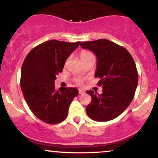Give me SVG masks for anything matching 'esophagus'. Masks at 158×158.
<instances>
[{"instance_id":"34e87169","label":"esophagus","mask_w":158,"mask_h":158,"mask_svg":"<svg viewBox=\"0 0 158 158\" xmlns=\"http://www.w3.org/2000/svg\"><path fill=\"white\" fill-rule=\"evenodd\" d=\"M79 94H85V91L83 90H81V89H79Z\"/></svg>"}]
</instances>
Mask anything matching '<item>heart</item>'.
I'll return each instance as SVG.
<instances>
[{
    "label": "heart",
    "mask_w": 158,
    "mask_h": 158,
    "mask_svg": "<svg viewBox=\"0 0 158 158\" xmlns=\"http://www.w3.org/2000/svg\"><path fill=\"white\" fill-rule=\"evenodd\" d=\"M92 57H94V54L90 51H89V50H81L80 52V58L82 61H86L87 59H90V58H92ZM74 81H75V82L77 83V84H81V83L82 82V79H81V78L79 77H77L74 79Z\"/></svg>",
    "instance_id": "b5f03b06"
}]
</instances>
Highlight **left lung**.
I'll return each mask as SVG.
<instances>
[{"instance_id": "left-lung-1", "label": "left lung", "mask_w": 158, "mask_h": 158, "mask_svg": "<svg viewBox=\"0 0 158 158\" xmlns=\"http://www.w3.org/2000/svg\"><path fill=\"white\" fill-rule=\"evenodd\" d=\"M83 49L95 53L97 59L95 77L102 93L86 91L91 102L86 107L90 119L98 122L111 120L124 111L131 102L138 83L135 61L123 47L107 39L81 43Z\"/></svg>"}]
</instances>
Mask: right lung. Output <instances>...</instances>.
<instances>
[{
    "label": "right lung",
    "instance_id": "right-lung-1",
    "mask_svg": "<svg viewBox=\"0 0 158 158\" xmlns=\"http://www.w3.org/2000/svg\"><path fill=\"white\" fill-rule=\"evenodd\" d=\"M79 44L50 40L32 48L23 61L21 90L30 109L43 122L56 124L64 120L70 103L79 94L75 88L56 90L54 81Z\"/></svg>",
    "mask_w": 158,
    "mask_h": 158
}]
</instances>
